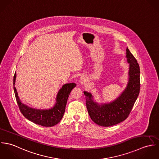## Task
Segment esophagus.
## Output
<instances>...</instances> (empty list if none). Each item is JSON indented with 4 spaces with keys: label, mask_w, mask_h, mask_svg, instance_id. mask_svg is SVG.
I'll list each match as a JSON object with an SVG mask.
<instances>
[{
    "label": "esophagus",
    "mask_w": 159,
    "mask_h": 159,
    "mask_svg": "<svg viewBox=\"0 0 159 159\" xmlns=\"http://www.w3.org/2000/svg\"><path fill=\"white\" fill-rule=\"evenodd\" d=\"M80 83H81V84H83V83L86 81V78H85V77H84V76H81V77L80 78Z\"/></svg>",
    "instance_id": "1"
}]
</instances>
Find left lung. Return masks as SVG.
Returning a JSON list of instances; mask_svg holds the SVG:
<instances>
[{
  "label": "left lung",
  "mask_w": 159,
  "mask_h": 159,
  "mask_svg": "<svg viewBox=\"0 0 159 159\" xmlns=\"http://www.w3.org/2000/svg\"><path fill=\"white\" fill-rule=\"evenodd\" d=\"M127 61L129 64V80L126 88L120 95L110 103H98L92 94L84 91L86 107L91 119L97 125L110 127L127 119L138 97L140 90V71L136 59L128 48Z\"/></svg>",
  "instance_id": "left-lung-1"
}]
</instances>
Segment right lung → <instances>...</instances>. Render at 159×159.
<instances>
[{
  "mask_svg": "<svg viewBox=\"0 0 159 159\" xmlns=\"http://www.w3.org/2000/svg\"><path fill=\"white\" fill-rule=\"evenodd\" d=\"M16 78L15 72L13 77V89L18 107L23 116L29 120L43 127H52L58 124L65 113L69 95L76 84L72 83L64 84L57 94L56 103L53 107L40 110L29 107L21 102L15 88Z\"/></svg>",
  "mask_w": 159,
  "mask_h": 159,
  "instance_id": "add662e5",
  "label": "right lung"
}]
</instances>
